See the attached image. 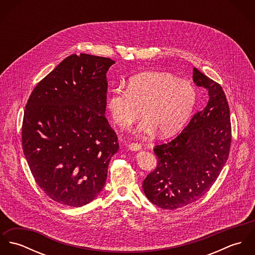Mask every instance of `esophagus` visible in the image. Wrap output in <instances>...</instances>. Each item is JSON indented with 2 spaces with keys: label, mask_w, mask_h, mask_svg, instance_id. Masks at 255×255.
Instances as JSON below:
<instances>
[{
  "label": "esophagus",
  "mask_w": 255,
  "mask_h": 255,
  "mask_svg": "<svg viewBox=\"0 0 255 255\" xmlns=\"http://www.w3.org/2000/svg\"><path fill=\"white\" fill-rule=\"evenodd\" d=\"M128 149H130L131 151H138L141 149V145L138 143H130L128 144Z\"/></svg>",
  "instance_id": "esophagus-1"
}]
</instances>
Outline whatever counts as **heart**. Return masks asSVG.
Returning a JSON list of instances; mask_svg holds the SVG:
<instances>
[{
    "mask_svg": "<svg viewBox=\"0 0 255 255\" xmlns=\"http://www.w3.org/2000/svg\"><path fill=\"white\" fill-rule=\"evenodd\" d=\"M195 101L196 90L189 81L171 73L145 72L129 78L128 89H113L107 109L121 128L129 127L140 117L141 110L144 120L137 131L150 134L157 130L160 136L167 137L182 129Z\"/></svg>",
    "mask_w": 255,
    "mask_h": 255,
    "instance_id": "obj_1",
    "label": "heart"
}]
</instances>
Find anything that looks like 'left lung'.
<instances>
[{"label":"left lung","mask_w":255,"mask_h":255,"mask_svg":"<svg viewBox=\"0 0 255 255\" xmlns=\"http://www.w3.org/2000/svg\"><path fill=\"white\" fill-rule=\"evenodd\" d=\"M192 78L207 90L208 103L176 138L154 147L157 167L142 184L146 197L163 209H178L201 198L229 157L232 127L225 92L196 68Z\"/></svg>","instance_id":"left-lung-1"}]
</instances>
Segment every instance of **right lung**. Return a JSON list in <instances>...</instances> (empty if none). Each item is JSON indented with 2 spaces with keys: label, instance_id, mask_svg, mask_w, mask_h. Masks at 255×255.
I'll list each match as a JSON object with an SVG mask.
<instances>
[{
  "label": "right lung",
  "instance_id": "obj_1",
  "mask_svg": "<svg viewBox=\"0 0 255 255\" xmlns=\"http://www.w3.org/2000/svg\"><path fill=\"white\" fill-rule=\"evenodd\" d=\"M110 58L73 54L46 75L24 110L23 153L38 186L73 207L105 185L118 136L105 117Z\"/></svg>",
  "mask_w": 255,
  "mask_h": 255
}]
</instances>
